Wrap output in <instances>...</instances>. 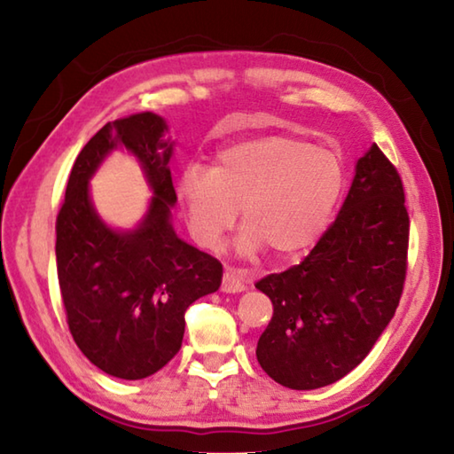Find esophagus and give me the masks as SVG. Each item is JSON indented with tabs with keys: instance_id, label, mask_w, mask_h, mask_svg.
<instances>
[{
	"instance_id": "esophagus-1",
	"label": "esophagus",
	"mask_w": 454,
	"mask_h": 454,
	"mask_svg": "<svg viewBox=\"0 0 454 454\" xmlns=\"http://www.w3.org/2000/svg\"><path fill=\"white\" fill-rule=\"evenodd\" d=\"M244 286V274L238 268L226 266L224 268V278H222V290L230 292V294H236V292H242Z\"/></svg>"
}]
</instances>
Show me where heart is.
Segmentation results:
<instances>
[{
    "label": "heart",
    "instance_id": "obj_1",
    "mask_svg": "<svg viewBox=\"0 0 454 454\" xmlns=\"http://www.w3.org/2000/svg\"><path fill=\"white\" fill-rule=\"evenodd\" d=\"M342 188L344 168L334 152L294 136H260L222 150L210 172L186 168L178 196L204 248H218L240 208V250L268 248L272 258L290 260L325 234Z\"/></svg>",
    "mask_w": 454,
    "mask_h": 454
}]
</instances>
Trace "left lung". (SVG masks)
<instances>
[{
	"label": "left lung",
	"instance_id": "1",
	"mask_svg": "<svg viewBox=\"0 0 454 454\" xmlns=\"http://www.w3.org/2000/svg\"><path fill=\"white\" fill-rule=\"evenodd\" d=\"M406 252L403 180L372 144L356 162L336 220L310 254L256 282L274 306L256 347L264 372L282 387L312 390L356 368L395 317Z\"/></svg>",
	"mask_w": 454,
	"mask_h": 454
}]
</instances>
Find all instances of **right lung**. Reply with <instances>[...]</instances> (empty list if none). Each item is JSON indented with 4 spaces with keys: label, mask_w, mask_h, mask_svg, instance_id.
Listing matches in <instances>:
<instances>
[{
    "label": "right lung",
    "mask_w": 454,
    "mask_h": 454,
    "mask_svg": "<svg viewBox=\"0 0 454 454\" xmlns=\"http://www.w3.org/2000/svg\"><path fill=\"white\" fill-rule=\"evenodd\" d=\"M152 112L107 121L75 158L56 222V262L67 326L78 348L106 374L140 380L176 356L184 314L220 288L222 264L184 242L172 226L176 190L168 162L174 142ZM126 147L154 196L134 231L98 218L89 180L107 153Z\"/></svg>",
    "instance_id": "add662e5"
}]
</instances>
